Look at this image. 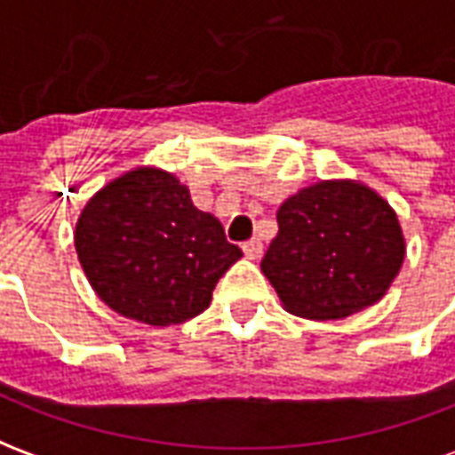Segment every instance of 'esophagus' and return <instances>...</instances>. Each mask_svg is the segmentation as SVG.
<instances>
[{
  "instance_id": "1",
  "label": "esophagus",
  "mask_w": 455,
  "mask_h": 455,
  "mask_svg": "<svg viewBox=\"0 0 455 455\" xmlns=\"http://www.w3.org/2000/svg\"><path fill=\"white\" fill-rule=\"evenodd\" d=\"M243 253H246V258H251V260H258V258L263 256V243H260L258 238H251V241L243 243Z\"/></svg>"
}]
</instances>
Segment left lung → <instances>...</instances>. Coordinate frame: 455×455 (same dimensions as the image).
<instances>
[{
    "instance_id": "1",
    "label": "left lung",
    "mask_w": 455,
    "mask_h": 455,
    "mask_svg": "<svg viewBox=\"0 0 455 455\" xmlns=\"http://www.w3.org/2000/svg\"><path fill=\"white\" fill-rule=\"evenodd\" d=\"M277 236L260 263L290 315L343 319L375 305L404 260L395 209L355 180H322L277 209Z\"/></svg>"
}]
</instances>
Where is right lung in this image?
Returning <instances> with one entry per match:
<instances>
[{
    "label": "right lung",
    "mask_w": 455,
    "mask_h": 455,
    "mask_svg": "<svg viewBox=\"0 0 455 455\" xmlns=\"http://www.w3.org/2000/svg\"><path fill=\"white\" fill-rule=\"evenodd\" d=\"M75 251L104 305L140 324H182L212 302L219 277L243 256L188 185L160 168L107 182L75 227Z\"/></svg>",
    "instance_id": "obj_1"
}]
</instances>
